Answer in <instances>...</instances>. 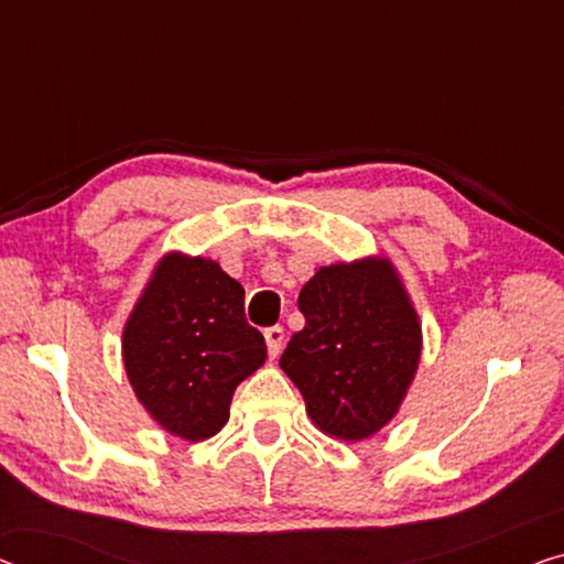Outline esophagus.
Segmentation results:
<instances>
[{
	"instance_id": "obj_1",
	"label": "esophagus",
	"mask_w": 564,
	"mask_h": 564,
	"mask_svg": "<svg viewBox=\"0 0 564 564\" xmlns=\"http://www.w3.org/2000/svg\"><path fill=\"white\" fill-rule=\"evenodd\" d=\"M283 329L281 326H271V329H265V344H268V355L271 357H279L281 349H283Z\"/></svg>"
}]
</instances>
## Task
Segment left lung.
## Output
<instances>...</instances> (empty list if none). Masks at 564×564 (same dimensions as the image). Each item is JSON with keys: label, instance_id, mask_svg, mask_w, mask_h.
I'll return each instance as SVG.
<instances>
[{"label": "left lung", "instance_id": "1", "mask_svg": "<svg viewBox=\"0 0 564 564\" xmlns=\"http://www.w3.org/2000/svg\"><path fill=\"white\" fill-rule=\"evenodd\" d=\"M306 326L281 369L332 438L362 441L400 410L420 362L417 311L388 258L318 268L299 293Z\"/></svg>", "mask_w": 564, "mask_h": 564}]
</instances>
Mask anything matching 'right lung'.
Wrapping results in <instances>:
<instances>
[{
	"mask_svg": "<svg viewBox=\"0 0 564 564\" xmlns=\"http://www.w3.org/2000/svg\"><path fill=\"white\" fill-rule=\"evenodd\" d=\"M246 289L215 260L166 253L123 326V367L147 413L184 441L230 417L232 392L265 362L246 322Z\"/></svg>",
	"mask_w": 564,
	"mask_h": 564,
	"instance_id": "obj_1",
	"label": "right lung"
}]
</instances>
